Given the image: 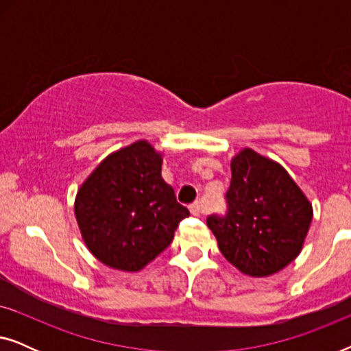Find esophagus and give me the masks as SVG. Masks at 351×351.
I'll use <instances>...</instances> for the list:
<instances>
[{
	"mask_svg": "<svg viewBox=\"0 0 351 351\" xmlns=\"http://www.w3.org/2000/svg\"><path fill=\"white\" fill-rule=\"evenodd\" d=\"M190 213L193 214V215H199L201 214V203H198V201H196V203L190 204Z\"/></svg>",
	"mask_w": 351,
	"mask_h": 351,
	"instance_id": "34e87169",
	"label": "esophagus"
}]
</instances>
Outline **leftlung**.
I'll return each mask as SVG.
<instances>
[{
	"label": "left lung",
	"mask_w": 351,
	"mask_h": 351,
	"mask_svg": "<svg viewBox=\"0 0 351 351\" xmlns=\"http://www.w3.org/2000/svg\"><path fill=\"white\" fill-rule=\"evenodd\" d=\"M225 219L208 227L223 257L251 278L281 271L302 252L313 206L280 162L243 148L232 158Z\"/></svg>",
	"instance_id": "8db88e82"
}]
</instances>
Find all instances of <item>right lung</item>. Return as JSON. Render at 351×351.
Returning a JSON list of instances; mask_svg holds the SVG:
<instances>
[{
  "label": "right lung",
  "mask_w": 351,
  "mask_h": 351,
  "mask_svg": "<svg viewBox=\"0 0 351 351\" xmlns=\"http://www.w3.org/2000/svg\"><path fill=\"white\" fill-rule=\"evenodd\" d=\"M165 153L137 141L105 156L76 191L75 217L89 252L113 270L136 273L174 239L190 215L162 180Z\"/></svg>",
  "instance_id": "obj_1"
}]
</instances>
